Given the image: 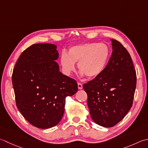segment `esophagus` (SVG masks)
<instances>
[{
	"label": "esophagus",
	"instance_id": "34e87169",
	"mask_svg": "<svg viewBox=\"0 0 148 148\" xmlns=\"http://www.w3.org/2000/svg\"><path fill=\"white\" fill-rule=\"evenodd\" d=\"M77 86H78V89L79 90H82L83 88V85L80 83H77Z\"/></svg>",
	"mask_w": 148,
	"mask_h": 148
}]
</instances>
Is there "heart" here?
Instances as JSON below:
<instances>
[{
    "instance_id": "b5f03b06",
    "label": "heart",
    "mask_w": 148,
    "mask_h": 148,
    "mask_svg": "<svg viewBox=\"0 0 148 148\" xmlns=\"http://www.w3.org/2000/svg\"><path fill=\"white\" fill-rule=\"evenodd\" d=\"M110 49L103 43H85L72 46L67 54L63 53L60 65L64 73L69 76L75 70V63L90 79L98 77L105 70L110 58Z\"/></svg>"
}]
</instances>
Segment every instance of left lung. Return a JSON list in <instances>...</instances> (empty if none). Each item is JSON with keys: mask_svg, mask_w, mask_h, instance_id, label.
I'll return each mask as SVG.
<instances>
[{"mask_svg": "<svg viewBox=\"0 0 148 148\" xmlns=\"http://www.w3.org/2000/svg\"><path fill=\"white\" fill-rule=\"evenodd\" d=\"M110 40L113 51L105 70L83 86L92 120L106 128L119 123L130 111L137 83L128 51L117 40Z\"/></svg>", "mask_w": 148, "mask_h": 148, "instance_id": "obj_1", "label": "left lung"}]
</instances>
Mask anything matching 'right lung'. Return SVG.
<instances>
[{"label":"right lung","mask_w":148,"mask_h":148,"mask_svg":"<svg viewBox=\"0 0 148 148\" xmlns=\"http://www.w3.org/2000/svg\"><path fill=\"white\" fill-rule=\"evenodd\" d=\"M56 49L52 43L32 45L20 55L13 72L17 108L29 123L41 129L60 123L66 97L77 91L76 81L60 71Z\"/></svg>","instance_id":"right-lung-1"}]
</instances>
